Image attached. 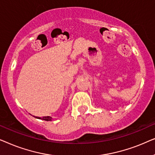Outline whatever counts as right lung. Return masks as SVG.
Wrapping results in <instances>:
<instances>
[{
  "mask_svg": "<svg viewBox=\"0 0 155 155\" xmlns=\"http://www.w3.org/2000/svg\"><path fill=\"white\" fill-rule=\"evenodd\" d=\"M37 118H39V119H42L44 120H47V121H49V120H52V118L50 117V116H44V117L40 118V117H37Z\"/></svg>",
  "mask_w": 155,
  "mask_h": 155,
  "instance_id": "add662e5",
  "label": "right lung"
}]
</instances>
